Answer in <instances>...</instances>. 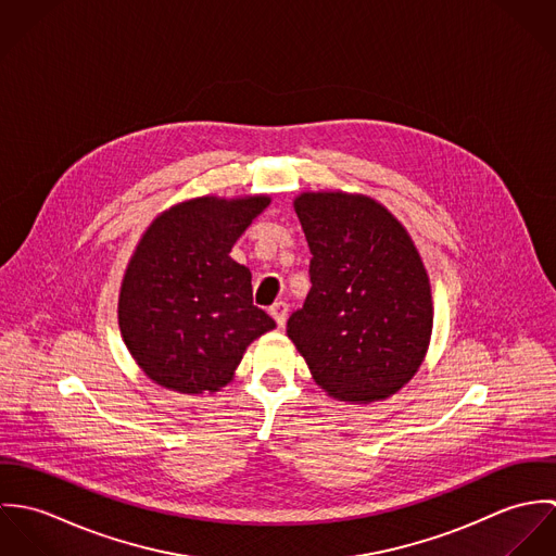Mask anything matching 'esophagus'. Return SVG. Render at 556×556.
Wrapping results in <instances>:
<instances>
[{
	"instance_id": "obj_1",
	"label": "esophagus",
	"mask_w": 556,
	"mask_h": 556,
	"mask_svg": "<svg viewBox=\"0 0 556 556\" xmlns=\"http://www.w3.org/2000/svg\"><path fill=\"white\" fill-rule=\"evenodd\" d=\"M269 315L278 323V327H285L287 315H289V306H287L285 302H276V304L269 308Z\"/></svg>"
}]
</instances>
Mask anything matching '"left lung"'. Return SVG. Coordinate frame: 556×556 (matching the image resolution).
Here are the masks:
<instances>
[{
  "label": "left lung",
  "instance_id": "left-lung-1",
  "mask_svg": "<svg viewBox=\"0 0 556 556\" xmlns=\"http://www.w3.org/2000/svg\"><path fill=\"white\" fill-rule=\"evenodd\" d=\"M295 212L311 248V293L287 333L329 396L368 404L419 370L432 295L406 229L364 194L302 192Z\"/></svg>",
  "mask_w": 556,
  "mask_h": 556
}]
</instances>
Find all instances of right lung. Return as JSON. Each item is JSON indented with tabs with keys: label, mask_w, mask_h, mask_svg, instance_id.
<instances>
[{
	"label": "right lung",
	"mask_w": 556,
	"mask_h": 556,
	"mask_svg": "<svg viewBox=\"0 0 556 556\" xmlns=\"http://www.w3.org/2000/svg\"><path fill=\"white\" fill-rule=\"evenodd\" d=\"M269 197H199L162 212L139 241L119 291L122 338L160 388H225L252 340L276 323L252 304L250 269L229 252Z\"/></svg>",
	"instance_id": "obj_1"
}]
</instances>
